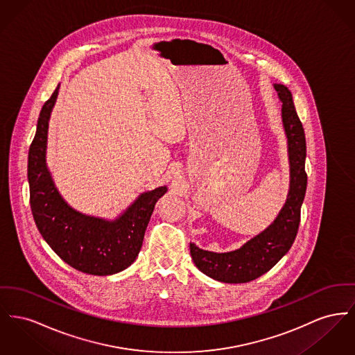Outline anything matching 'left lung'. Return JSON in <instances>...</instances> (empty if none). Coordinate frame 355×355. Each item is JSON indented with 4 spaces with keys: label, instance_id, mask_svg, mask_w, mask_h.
I'll return each mask as SVG.
<instances>
[{
    "label": "left lung",
    "instance_id": "obj_1",
    "mask_svg": "<svg viewBox=\"0 0 355 355\" xmlns=\"http://www.w3.org/2000/svg\"><path fill=\"white\" fill-rule=\"evenodd\" d=\"M282 105L283 125L288 139L291 185L286 205L267 230L252 239L240 250L214 253L190 244V254L197 268L224 283H248L272 267L290 250L300 224V208L307 189L306 137L296 114L290 89L275 84Z\"/></svg>",
    "mask_w": 355,
    "mask_h": 355
}]
</instances>
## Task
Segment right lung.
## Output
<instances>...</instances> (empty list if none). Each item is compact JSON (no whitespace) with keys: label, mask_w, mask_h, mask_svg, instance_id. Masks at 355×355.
<instances>
[{"label":"right lung","mask_w":355,"mask_h":355,"mask_svg":"<svg viewBox=\"0 0 355 355\" xmlns=\"http://www.w3.org/2000/svg\"><path fill=\"white\" fill-rule=\"evenodd\" d=\"M59 85L44 103L28 154L29 202L36 227L68 266L89 275H112L131 266L142 248L151 213L166 187L144 193L123 216L110 223L69 208L45 165L48 121Z\"/></svg>","instance_id":"obj_1"}]
</instances>
